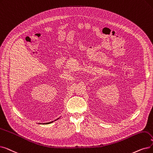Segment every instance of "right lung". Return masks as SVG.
Wrapping results in <instances>:
<instances>
[{
  "mask_svg": "<svg viewBox=\"0 0 153 153\" xmlns=\"http://www.w3.org/2000/svg\"><path fill=\"white\" fill-rule=\"evenodd\" d=\"M59 118H58V119H56V120L54 121H56V120H57V119H59ZM54 121H51V122H49V123H42V124H51V123H53ZM39 124H40V123H39Z\"/></svg>",
  "mask_w": 153,
  "mask_h": 153,
  "instance_id": "obj_1",
  "label": "right lung"
}]
</instances>
